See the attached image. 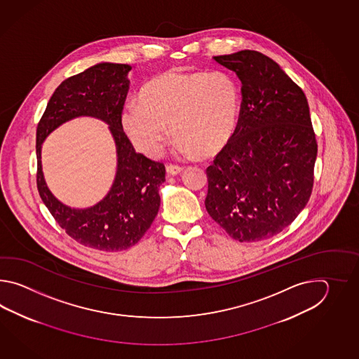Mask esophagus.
Listing matches in <instances>:
<instances>
[{"mask_svg":"<svg viewBox=\"0 0 359 359\" xmlns=\"http://www.w3.org/2000/svg\"><path fill=\"white\" fill-rule=\"evenodd\" d=\"M183 167H180V165H175V164H169L167 165V173L170 175V176H177V175H180L181 172H183Z\"/></svg>","mask_w":359,"mask_h":359,"instance_id":"esophagus-1","label":"esophagus"}]
</instances>
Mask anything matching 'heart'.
<instances>
[{
    "label": "heart",
    "instance_id": "heart-1",
    "mask_svg": "<svg viewBox=\"0 0 359 359\" xmlns=\"http://www.w3.org/2000/svg\"><path fill=\"white\" fill-rule=\"evenodd\" d=\"M241 92L224 72L173 70L146 84L140 101L123 107L121 126L130 144L150 158L161 153L172 132L182 155L219 153L235 136Z\"/></svg>",
    "mask_w": 359,
    "mask_h": 359
}]
</instances>
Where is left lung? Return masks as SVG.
Returning a JSON list of instances; mask_svg holds the SVG:
<instances>
[{"label":"left lung","mask_w":359,"mask_h":359,"mask_svg":"<svg viewBox=\"0 0 359 359\" xmlns=\"http://www.w3.org/2000/svg\"><path fill=\"white\" fill-rule=\"evenodd\" d=\"M241 81L236 133L206 169L209 215L229 236L280 233L311 198L317 141L304 92L276 61L252 50L214 56Z\"/></svg>","instance_id":"8db88e82"}]
</instances>
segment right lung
Wrapping results in <instances>:
<instances>
[{"label": "right lung", "mask_w": 359, "mask_h": 359, "mask_svg": "<svg viewBox=\"0 0 359 359\" xmlns=\"http://www.w3.org/2000/svg\"><path fill=\"white\" fill-rule=\"evenodd\" d=\"M128 64L100 62L61 82L37 127V189L55 221L79 244L119 252L137 244L150 229L159 206L165 167L135 151L121 126L130 90ZM79 116L105 121L115 138L117 173L112 189L97 205L84 210L62 205L46 187L40 161L41 144L61 123Z\"/></svg>", "instance_id": "right-lung-1"}]
</instances>
